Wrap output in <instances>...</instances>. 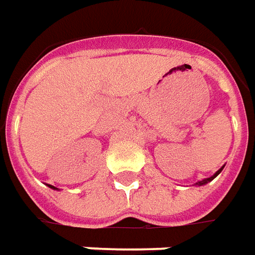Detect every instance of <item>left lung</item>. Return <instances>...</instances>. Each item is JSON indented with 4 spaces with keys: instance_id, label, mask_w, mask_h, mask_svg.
Here are the masks:
<instances>
[{
    "instance_id": "1",
    "label": "left lung",
    "mask_w": 255,
    "mask_h": 255,
    "mask_svg": "<svg viewBox=\"0 0 255 255\" xmlns=\"http://www.w3.org/2000/svg\"><path fill=\"white\" fill-rule=\"evenodd\" d=\"M222 169H224V166H222V168H221V169H218V171L215 172V173H214V175H212L211 178H207V179H203V180H200V182H197V186H203V184H205V183H208V182H211L212 179H215L217 178V176H218L219 173H221V171H222Z\"/></svg>"
}]
</instances>
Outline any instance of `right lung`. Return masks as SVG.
Masks as SVG:
<instances>
[{
  "label": "right lung",
  "mask_w": 255,
  "mask_h": 255,
  "mask_svg": "<svg viewBox=\"0 0 255 255\" xmlns=\"http://www.w3.org/2000/svg\"><path fill=\"white\" fill-rule=\"evenodd\" d=\"M48 187H51V189H54V190H58L57 187L55 186H51V184H48Z\"/></svg>",
  "instance_id": "add662e5"
}]
</instances>
